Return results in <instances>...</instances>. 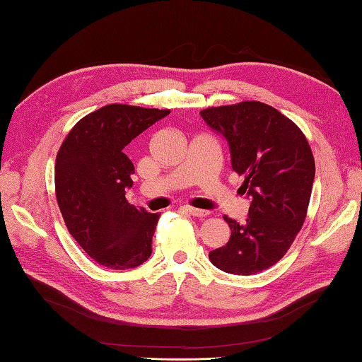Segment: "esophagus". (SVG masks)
I'll return each instance as SVG.
<instances>
[{"label":"esophagus","mask_w":362,"mask_h":362,"mask_svg":"<svg viewBox=\"0 0 362 362\" xmlns=\"http://www.w3.org/2000/svg\"><path fill=\"white\" fill-rule=\"evenodd\" d=\"M182 209L185 210V211H188L191 216H196V218H204V216H209V214H210V211L201 210V209H194V206H191V205H183Z\"/></svg>","instance_id":"obj_1"}]
</instances>
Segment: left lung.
Instances as JSON below:
<instances>
[{"mask_svg":"<svg viewBox=\"0 0 362 362\" xmlns=\"http://www.w3.org/2000/svg\"><path fill=\"white\" fill-rule=\"evenodd\" d=\"M227 138L232 168L244 177L250 199L244 224L224 216L232 235L209 253L218 269L253 275L280 261L308 213L316 165L308 140L294 121L259 101L209 107L201 112Z\"/></svg>","mask_w":362,"mask_h":362,"instance_id":"obj_1","label":"left lung"}]
</instances>
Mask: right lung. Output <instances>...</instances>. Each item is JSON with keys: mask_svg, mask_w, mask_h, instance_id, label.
Here are the masks:
<instances>
[{"mask_svg": "<svg viewBox=\"0 0 362 362\" xmlns=\"http://www.w3.org/2000/svg\"><path fill=\"white\" fill-rule=\"evenodd\" d=\"M169 112L104 105L76 122L57 152L54 180L65 226L104 267L124 271L151 257L160 214L127 202L135 168L124 149Z\"/></svg>", "mask_w": 362, "mask_h": 362, "instance_id": "1", "label": "right lung"}]
</instances>
